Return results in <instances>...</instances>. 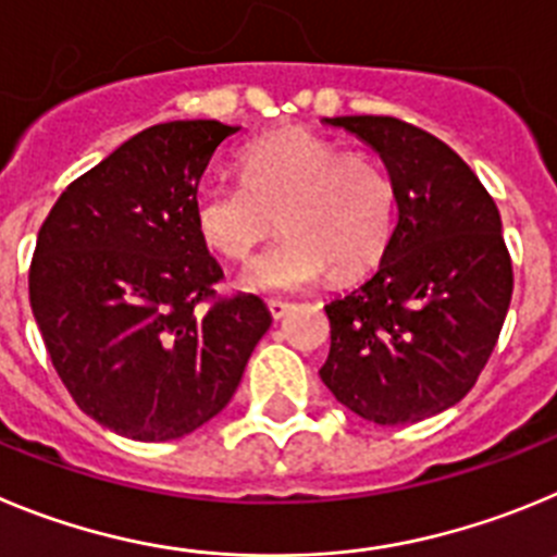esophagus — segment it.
Listing matches in <instances>:
<instances>
[{"label": "esophagus", "mask_w": 557, "mask_h": 557, "mask_svg": "<svg viewBox=\"0 0 557 557\" xmlns=\"http://www.w3.org/2000/svg\"><path fill=\"white\" fill-rule=\"evenodd\" d=\"M288 310H290V302H283V299H269V313H272V319H283Z\"/></svg>", "instance_id": "34e87169"}]
</instances>
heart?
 <instances>
[{
	"label": "heart",
	"mask_w": 557,
	"mask_h": 557,
	"mask_svg": "<svg viewBox=\"0 0 557 557\" xmlns=\"http://www.w3.org/2000/svg\"><path fill=\"white\" fill-rule=\"evenodd\" d=\"M242 183H205L194 224L222 258L244 263L277 230L283 242L244 272L249 290H302L372 269L394 230V183L372 152L302 127L260 135L238 152Z\"/></svg>",
	"instance_id": "b5f03b06"
}]
</instances>
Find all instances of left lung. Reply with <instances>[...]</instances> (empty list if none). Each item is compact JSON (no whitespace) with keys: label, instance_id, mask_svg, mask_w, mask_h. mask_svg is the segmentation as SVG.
I'll return each mask as SVG.
<instances>
[{"label":"left lung","instance_id":"obj_1","mask_svg":"<svg viewBox=\"0 0 557 557\" xmlns=\"http://www.w3.org/2000/svg\"><path fill=\"white\" fill-rule=\"evenodd\" d=\"M383 158L397 224L380 269L324 305L322 383L374 424H413L472 391L513 294L499 210L435 135L394 116H335Z\"/></svg>","mask_w":557,"mask_h":557}]
</instances>
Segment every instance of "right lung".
<instances>
[{"label":"right lung","mask_w":557,"mask_h":557,"mask_svg":"<svg viewBox=\"0 0 557 557\" xmlns=\"http://www.w3.org/2000/svg\"><path fill=\"white\" fill-rule=\"evenodd\" d=\"M233 133L154 124L74 180L38 230L29 305L54 372L124 438H183L222 413L272 324L255 294L216 297L222 267L194 224L199 180Z\"/></svg>","instance_id":"right-lung-1"}]
</instances>
